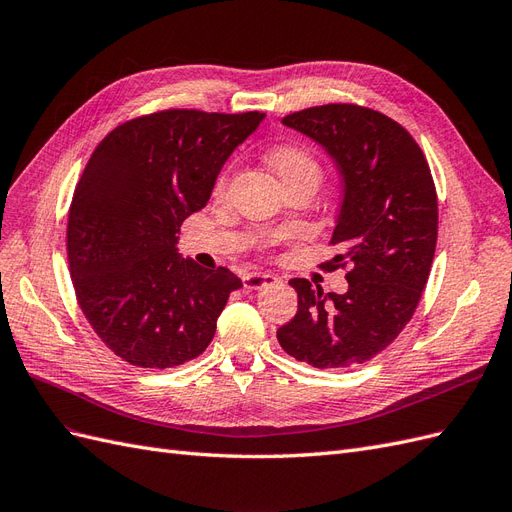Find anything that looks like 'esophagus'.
<instances>
[{"mask_svg":"<svg viewBox=\"0 0 512 512\" xmlns=\"http://www.w3.org/2000/svg\"><path fill=\"white\" fill-rule=\"evenodd\" d=\"M242 283H244V289H264L268 285L279 283V279H276L274 274H266V272H248L242 276Z\"/></svg>","mask_w":512,"mask_h":512,"instance_id":"1","label":"esophagus"}]
</instances>
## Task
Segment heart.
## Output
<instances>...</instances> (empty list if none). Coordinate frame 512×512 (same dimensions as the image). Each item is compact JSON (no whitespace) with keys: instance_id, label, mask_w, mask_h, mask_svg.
<instances>
[{"instance_id":"obj_1","label":"heart","mask_w":512,"mask_h":512,"mask_svg":"<svg viewBox=\"0 0 512 512\" xmlns=\"http://www.w3.org/2000/svg\"><path fill=\"white\" fill-rule=\"evenodd\" d=\"M270 165L276 171V175H279L283 184L304 180V178L319 182V175H321V167L317 163V158L313 156L311 150H306L300 143L276 145V148L270 152ZM227 182H229V171H223L221 175H218L214 191L218 195L225 193Z\"/></svg>"}]
</instances>
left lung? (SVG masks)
Wrapping results in <instances>:
<instances>
[{
  "instance_id": "obj_1",
  "label": "left lung",
  "mask_w": 512,
  "mask_h": 512,
  "mask_svg": "<svg viewBox=\"0 0 512 512\" xmlns=\"http://www.w3.org/2000/svg\"><path fill=\"white\" fill-rule=\"evenodd\" d=\"M324 145L343 175L328 266L347 270L345 294L291 279L298 313L276 330L289 356L315 369L369 362L399 337L420 302L437 242V193L416 139L388 115L330 102L283 118Z\"/></svg>"
}]
</instances>
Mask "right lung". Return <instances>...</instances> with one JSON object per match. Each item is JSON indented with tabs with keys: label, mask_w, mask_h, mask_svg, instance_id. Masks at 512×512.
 Here are the masks:
<instances>
[{
	"label": "right lung",
	"mask_w": 512,
	"mask_h": 512,
	"mask_svg": "<svg viewBox=\"0 0 512 512\" xmlns=\"http://www.w3.org/2000/svg\"><path fill=\"white\" fill-rule=\"evenodd\" d=\"M261 120L259 111H154L115 126L87 160L68 210L72 287L98 339L133 367L197 358L242 287L227 268L180 259L175 242Z\"/></svg>",
	"instance_id": "1"
}]
</instances>
